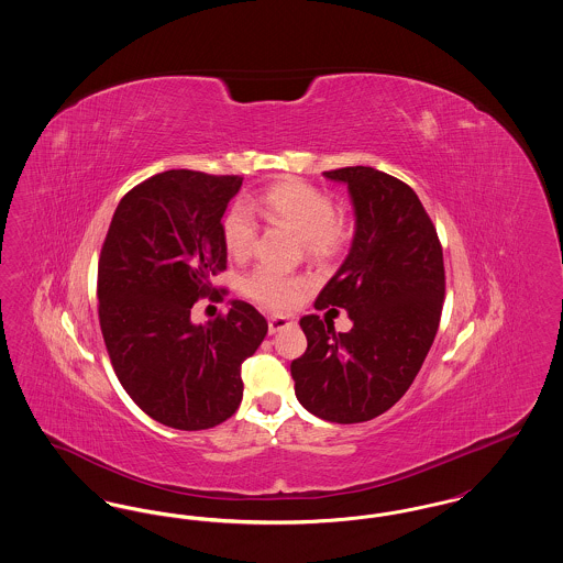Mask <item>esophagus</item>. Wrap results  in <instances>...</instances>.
Returning a JSON list of instances; mask_svg holds the SVG:
<instances>
[{
    "instance_id": "obj_1",
    "label": "esophagus",
    "mask_w": 563,
    "mask_h": 563,
    "mask_svg": "<svg viewBox=\"0 0 563 563\" xmlns=\"http://www.w3.org/2000/svg\"><path fill=\"white\" fill-rule=\"evenodd\" d=\"M294 324V321L289 319V317H269L268 319V331L269 335H274V333H278V331H283V329H289Z\"/></svg>"
}]
</instances>
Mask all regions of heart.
Masks as SVG:
<instances>
[{"label":"heart","mask_w":563,"mask_h":563,"mask_svg":"<svg viewBox=\"0 0 563 563\" xmlns=\"http://www.w3.org/2000/svg\"><path fill=\"white\" fill-rule=\"evenodd\" d=\"M246 208L276 225L291 230L303 241V249L310 255H333L346 242V228L335 217L333 198L310 184L297 179L278 181L260 196L249 198ZM247 212L244 207H234L221 223L225 251L234 260L249 257L257 242V221ZM303 287V278L269 266H260L244 278V294L272 310H287L294 306Z\"/></svg>","instance_id":"obj_1"}]
</instances>
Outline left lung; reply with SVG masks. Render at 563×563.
<instances>
[{
    "mask_svg": "<svg viewBox=\"0 0 563 563\" xmlns=\"http://www.w3.org/2000/svg\"><path fill=\"white\" fill-rule=\"evenodd\" d=\"M349 186L354 239L314 306L344 308L335 333L317 314L299 324L308 349L291 363L295 397L327 422L356 424L388 411L420 372L445 297L443 251L420 198L372 166L322 173Z\"/></svg>",
    "mask_w": 563,
    "mask_h": 563,
    "instance_id": "1",
    "label": "left lung"
}]
</instances>
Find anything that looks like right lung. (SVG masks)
Here are the masks:
<instances>
[{
	"label": "right lung",
	"instance_id": "add662e5",
	"mask_svg": "<svg viewBox=\"0 0 563 563\" xmlns=\"http://www.w3.org/2000/svg\"><path fill=\"white\" fill-rule=\"evenodd\" d=\"M239 175L164 170L118 205L99 260V322L120 384L150 418L177 430L213 429L242 401L241 367L268 333L234 299L225 317L194 324L228 251L221 217Z\"/></svg>",
	"mask_w": 563,
	"mask_h": 563
}]
</instances>
